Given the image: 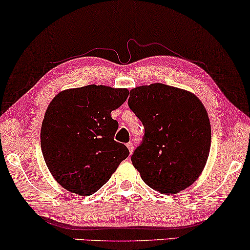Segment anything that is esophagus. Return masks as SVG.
Masks as SVG:
<instances>
[{
    "label": "esophagus",
    "instance_id": "obj_1",
    "mask_svg": "<svg viewBox=\"0 0 250 250\" xmlns=\"http://www.w3.org/2000/svg\"><path fill=\"white\" fill-rule=\"evenodd\" d=\"M126 148L129 149L130 153H132L133 152V148H134V146H133L132 142H128V144H126Z\"/></svg>",
    "mask_w": 250,
    "mask_h": 250
}]
</instances>
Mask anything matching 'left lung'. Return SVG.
Instances as JSON below:
<instances>
[{
	"label": "left lung",
	"instance_id": "left-lung-1",
	"mask_svg": "<svg viewBox=\"0 0 250 250\" xmlns=\"http://www.w3.org/2000/svg\"><path fill=\"white\" fill-rule=\"evenodd\" d=\"M129 108L145 126L132 165L146 185L165 195L198 179L207 162L211 128L204 104L189 91L162 83L130 91Z\"/></svg>",
	"mask_w": 250,
	"mask_h": 250
}]
</instances>
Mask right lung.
Wrapping results in <instances>:
<instances>
[{"label":"right lung","instance_id":"1","mask_svg":"<svg viewBox=\"0 0 250 250\" xmlns=\"http://www.w3.org/2000/svg\"><path fill=\"white\" fill-rule=\"evenodd\" d=\"M128 96V89L91 84L61 91L50 102L41 149L51 175L68 191L92 195L129 156L114 141L119 125L111 118Z\"/></svg>","mask_w":250,"mask_h":250}]
</instances>
